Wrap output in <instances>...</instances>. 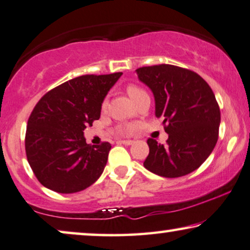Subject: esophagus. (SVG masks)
Masks as SVG:
<instances>
[{"label": "esophagus", "mask_w": 250, "mask_h": 250, "mask_svg": "<svg viewBox=\"0 0 250 250\" xmlns=\"http://www.w3.org/2000/svg\"><path fill=\"white\" fill-rule=\"evenodd\" d=\"M120 143H121V144H123V145L129 146V145H131L132 143H134V141H129V139H122V141H120Z\"/></svg>", "instance_id": "obj_1"}]
</instances>
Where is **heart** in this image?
<instances>
[{
  "mask_svg": "<svg viewBox=\"0 0 250 250\" xmlns=\"http://www.w3.org/2000/svg\"><path fill=\"white\" fill-rule=\"evenodd\" d=\"M127 92H128L129 97L131 98V101L134 102V103H135L136 101H137V99H138L139 97H142V96L147 95V94H146V92H145L144 89L139 88V86L135 85V84H129V85L127 86ZM106 105H107V103H106V101H104V102H103L102 107L105 108Z\"/></svg>",
  "mask_w": 250,
  "mask_h": 250,
  "instance_id": "obj_1",
  "label": "heart"
}]
</instances>
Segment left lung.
Listing matches in <instances>:
<instances>
[{
	"label": "left lung",
	"instance_id": "8db88e82",
	"mask_svg": "<svg viewBox=\"0 0 250 250\" xmlns=\"http://www.w3.org/2000/svg\"><path fill=\"white\" fill-rule=\"evenodd\" d=\"M154 96L155 116L164 119L167 145L147 139L144 167L167 178L182 177L204 164L218 139L221 111L208 83L188 69L155 65L136 69Z\"/></svg>",
	"mask_w": 250,
	"mask_h": 250
}]
</instances>
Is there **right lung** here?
<instances>
[{
	"mask_svg": "<svg viewBox=\"0 0 250 250\" xmlns=\"http://www.w3.org/2000/svg\"><path fill=\"white\" fill-rule=\"evenodd\" d=\"M121 75L79 76L52 89L36 104L28 119L25 148L44 188L68 194L101 177L111 144H86L83 131L101 118L103 102Z\"/></svg>",
	"mask_w": 250,
	"mask_h": 250,
	"instance_id": "add662e5",
	"label": "right lung"
}]
</instances>
